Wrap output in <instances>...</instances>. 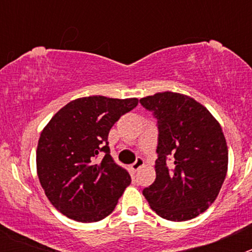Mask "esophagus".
I'll return each mask as SVG.
<instances>
[{
    "mask_svg": "<svg viewBox=\"0 0 252 252\" xmlns=\"http://www.w3.org/2000/svg\"><path fill=\"white\" fill-rule=\"evenodd\" d=\"M142 165H144V159H142L141 157H139V158H136V160H135V162H133V164H131L130 169L132 171H137Z\"/></svg>",
    "mask_w": 252,
    "mask_h": 252,
    "instance_id": "esophagus-1",
    "label": "esophagus"
}]
</instances>
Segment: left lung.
Returning <instances> with one entry per match:
<instances>
[{"label":"left lung","mask_w":252,"mask_h":252,"mask_svg":"<svg viewBox=\"0 0 252 252\" xmlns=\"http://www.w3.org/2000/svg\"><path fill=\"white\" fill-rule=\"evenodd\" d=\"M158 121L157 179L142 190L151 209L169 221H188L217 198L228 150L222 128L188 95L157 93L140 99Z\"/></svg>","instance_id":"8db88e82"}]
</instances>
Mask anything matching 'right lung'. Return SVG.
I'll return each instance as SVG.
<instances>
[{
    "label": "right lung",
    "mask_w": 252,
    "mask_h": 252,
    "mask_svg": "<svg viewBox=\"0 0 252 252\" xmlns=\"http://www.w3.org/2000/svg\"><path fill=\"white\" fill-rule=\"evenodd\" d=\"M137 103V98L83 97L65 104L46 125L37 144V177L60 213L83 223L112 213L131 177L111 157L108 132Z\"/></svg>",
    "instance_id": "obj_1"
}]
</instances>
